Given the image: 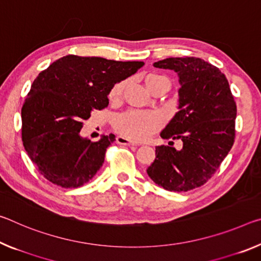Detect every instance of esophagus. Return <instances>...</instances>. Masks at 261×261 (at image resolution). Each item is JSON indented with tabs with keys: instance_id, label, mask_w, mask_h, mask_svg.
<instances>
[{
	"instance_id": "34e87169",
	"label": "esophagus",
	"mask_w": 261,
	"mask_h": 261,
	"mask_svg": "<svg viewBox=\"0 0 261 261\" xmlns=\"http://www.w3.org/2000/svg\"><path fill=\"white\" fill-rule=\"evenodd\" d=\"M116 142H117L118 144H121V145H127V146H135V145H137V143L131 142L130 139L123 137V136H118V137L116 138Z\"/></svg>"
}]
</instances>
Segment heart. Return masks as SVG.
<instances>
[{
  "instance_id": "b5f03b06",
  "label": "heart",
  "mask_w": 261,
  "mask_h": 261,
  "mask_svg": "<svg viewBox=\"0 0 261 261\" xmlns=\"http://www.w3.org/2000/svg\"><path fill=\"white\" fill-rule=\"evenodd\" d=\"M145 85L151 93L161 86H167V77L160 74L150 73L145 76ZM124 89V82L119 81L111 88L109 98L117 101L121 98ZM114 126L118 134L132 140H143L154 134L161 126V118L154 113H142V111H127L116 117Z\"/></svg>"
}]
</instances>
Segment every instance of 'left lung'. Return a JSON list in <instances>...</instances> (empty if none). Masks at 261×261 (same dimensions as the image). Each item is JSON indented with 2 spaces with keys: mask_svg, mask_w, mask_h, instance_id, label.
Masks as SVG:
<instances>
[{
  "mask_svg": "<svg viewBox=\"0 0 261 261\" xmlns=\"http://www.w3.org/2000/svg\"><path fill=\"white\" fill-rule=\"evenodd\" d=\"M153 66L179 75V111L160 136L184 145L156 146L147 174L169 192H188L204 185L232 147L237 107L224 74L200 58H167Z\"/></svg>",
  "mask_w": 261,
  "mask_h": 261,
  "instance_id": "obj_1",
  "label": "left lung"
}]
</instances>
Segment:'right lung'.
<instances>
[{
	"label": "right lung",
	"instance_id": "right-lung-1",
	"mask_svg": "<svg viewBox=\"0 0 261 261\" xmlns=\"http://www.w3.org/2000/svg\"><path fill=\"white\" fill-rule=\"evenodd\" d=\"M143 65L69 55L39 73L22 108V140L45 179L63 188H77L93 179L115 135L98 142L82 138L84 121L93 110L107 108L111 88Z\"/></svg>",
	"mask_w": 261,
	"mask_h": 261
}]
</instances>
